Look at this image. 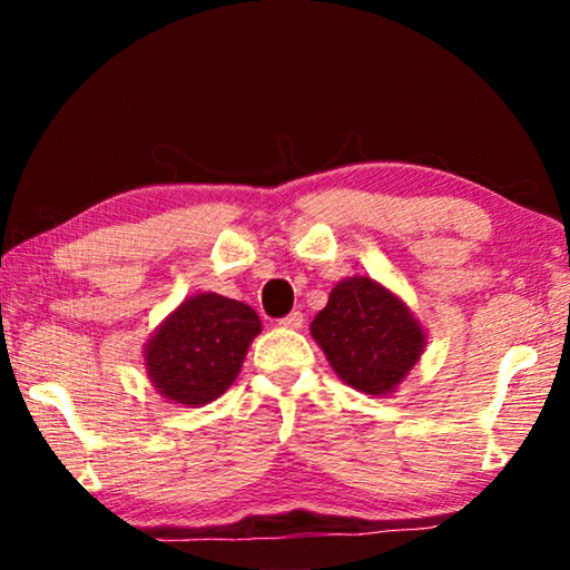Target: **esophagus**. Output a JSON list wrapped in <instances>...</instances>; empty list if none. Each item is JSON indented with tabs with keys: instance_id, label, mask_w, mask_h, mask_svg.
Masks as SVG:
<instances>
[{
	"instance_id": "34e87169",
	"label": "esophagus",
	"mask_w": 570,
	"mask_h": 570,
	"mask_svg": "<svg viewBox=\"0 0 570 570\" xmlns=\"http://www.w3.org/2000/svg\"><path fill=\"white\" fill-rule=\"evenodd\" d=\"M278 324H282L284 330H298V326L304 324V314L302 312H292V314H286L284 320H278Z\"/></svg>"
}]
</instances>
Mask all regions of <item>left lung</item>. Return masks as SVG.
<instances>
[{"mask_svg":"<svg viewBox=\"0 0 570 570\" xmlns=\"http://www.w3.org/2000/svg\"><path fill=\"white\" fill-rule=\"evenodd\" d=\"M314 340L350 387L387 394L422 354L424 334L410 308L366 276L344 278L314 316Z\"/></svg>","mask_w":570,"mask_h":570,"instance_id":"1","label":"left lung"}]
</instances>
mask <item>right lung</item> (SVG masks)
<instances>
[{"label":"right lung","mask_w":570,"mask_h":570,"mask_svg":"<svg viewBox=\"0 0 570 570\" xmlns=\"http://www.w3.org/2000/svg\"><path fill=\"white\" fill-rule=\"evenodd\" d=\"M258 332L256 312L236 298L190 296L148 342L150 380L163 397L178 404L214 402L236 380Z\"/></svg>","instance_id":"obj_1"}]
</instances>
